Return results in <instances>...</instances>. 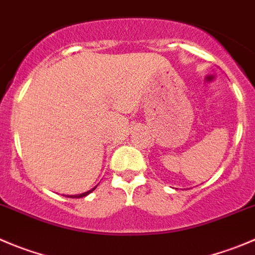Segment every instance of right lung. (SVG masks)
Wrapping results in <instances>:
<instances>
[{
  "instance_id": "1",
  "label": "right lung",
  "mask_w": 255,
  "mask_h": 255,
  "mask_svg": "<svg viewBox=\"0 0 255 255\" xmlns=\"http://www.w3.org/2000/svg\"><path fill=\"white\" fill-rule=\"evenodd\" d=\"M95 189H97V186L93 187V189H92V190H89V191L84 192V194H80V195H68V197H71V199H75V197H77V199H79V197H84V196H87V195H89L90 192L94 191Z\"/></svg>"
}]
</instances>
